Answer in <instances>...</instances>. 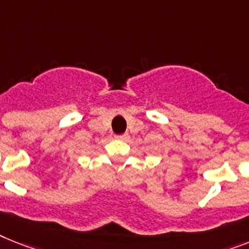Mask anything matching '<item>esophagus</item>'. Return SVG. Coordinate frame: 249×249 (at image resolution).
Instances as JSON below:
<instances>
[{
    "label": "esophagus",
    "instance_id": "esophagus-1",
    "mask_svg": "<svg viewBox=\"0 0 249 249\" xmlns=\"http://www.w3.org/2000/svg\"><path fill=\"white\" fill-rule=\"evenodd\" d=\"M116 139L122 140V141H127V140L129 139V135H128V133H122V135H117Z\"/></svg>",
    "mask_w": 249,
    "mask_h": 249
}]
</instances>
